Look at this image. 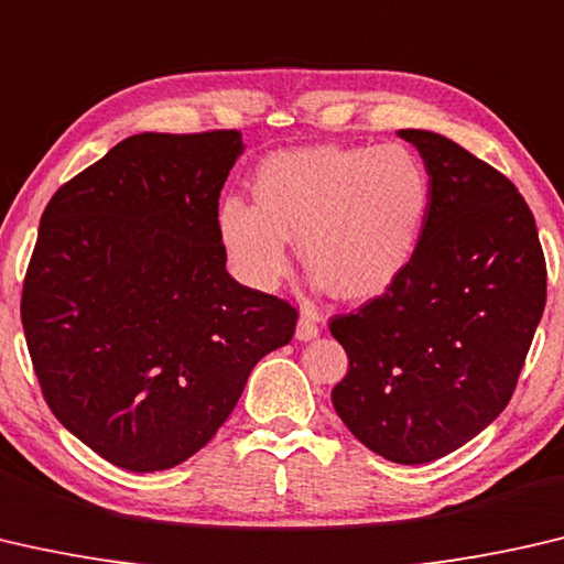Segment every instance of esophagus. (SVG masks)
Masks as SVG:
<instances>
[{"label":"esophagus","instance_id":"34e87169","mask_svg":"<svg viewBox=\"0 0 564 564\" xmlns=\"http://www.w3.org/2000/svg\"><path fill=\"white\" fill-rule=\"evenodd\" d=\"M319 315L315 310L310 307H302L300 312V319H297V332H294V337L300 339V343H310V339H315L319 335Z\"/></svg>","mask_w":564,"mask_h":564}]
</instances>
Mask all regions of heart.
Instances as JSON below:
<instances>
[{
	"label": "heart",
	"instance_id": "obj_1",
	"mask_svg": "<svg viewBox=\"0 0 564 564\" xmlns=\"http://www.w3.org/2000/svg\"><path fill=\"white\" fill-rule=\"evenodd\" d=\"M254 202L219 205V235L242 280L274 290L292 239L319 282L343 300L384 292L410 264L430 207V177L402 144L302 147L257 167Z\"/></svg>",
	"mask_w": 564,
	"mask_h": 564
}]
</instances>
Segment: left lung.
<instances>
[{
    "instance_id": "left-lung-1",
    "label": "left lung",
    "mask_w": 564,
    "mask_h": 564,
    "mask_svg": "<svg viewBox=\"0 0 564 564\" xmlns=\"http://www.w3.org/2000/svg\"><path fill=\"white\" fill-rule=\"evenodd\" d=\"M430 177L404 272L355 315L329 322L349 369L332 404L397 465L467 445L514 392L547 297L534 217L514 184L447 137L400 129Z\"/></svg>"
}]
</instances>
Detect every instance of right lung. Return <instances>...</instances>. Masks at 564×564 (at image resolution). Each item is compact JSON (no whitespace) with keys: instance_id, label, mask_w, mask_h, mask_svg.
I'll list each match as a JSON object with an SVG mask.
<instances>
[{"instance_id":"add662e5","label":"right lung","mask_w":564,"mask_h":564,"mask_svg":"<svg viewBox=\"0 0 564 564\" xmlns=\"http://www.w3.org/2000/svg\"><path fill=\"white\" fill-rule=\"evenodd\" d=\"M242 134H134L42 215L22 325L44 400L129 473L189 459L225 424L297 310L227 272L219 192Z\"/></svg>"}]
</instances>
